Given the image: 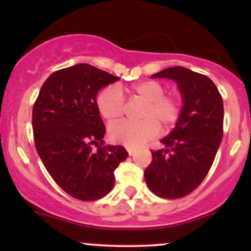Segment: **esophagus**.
Returning <instances> with one entry per match:
<instances>
[{
	"label": "esophagus",
	"instance_id": "obj_1",
	"mask_svg": "<svg viewBox=\"0 0 251 251\" xmlns=\"http://www.w3.org/2000/svg\"><path fill=\"white\" fill-rule=\"evenodd\" d=\"M126 150H127V152H128L129 155H132L135 152V149L134 148H126Z\"/></svg>",
	"mask_w": 251,
	"mask_h": 251
}]
</instances>
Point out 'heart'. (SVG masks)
<instances>
[{
	"instance_id": "heart-1",
	"label": "heart",
	"mask_w": 251,
	"mask_h": 251,
	"mask_svg": "<svg viewBox=\"0 0 251 251\" xmlns=\"http://www.w3.org/2000/svg\"><path fill=\"white\" fill-rule=\"evenodd\" d=\"M165 88L154 80L138 82L132 86V99L142 100L144 105L138 112V122H122L109 126L108 135L113 143L137 148L153 139L163 129H169L180 116L181 102L176 94H164ZM100 114L108 123L118 122L125 114V99L118 86L103 88L97 98Z\"/></svg>"
}]
</instances>
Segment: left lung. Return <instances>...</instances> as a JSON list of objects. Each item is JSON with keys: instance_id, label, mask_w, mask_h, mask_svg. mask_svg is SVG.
Returning a JSON list of instances; mask_svg holds the SVG:
<instances>
[{"instance_id": "left-lung-1", "label": "left lung", "mask_w": 251, "mask_h": 251, "mask_svg": "<svg viewBox=\"0 0 251 251\" xmlns=\"http://www.w3.org/2000/svg\"><path fill=\"white\" fill-rule=\"evenodd\" d=\"M152 77L177 82L183 101L176 127L160 140L164 149L151 151L152 162L144 172L154 195L175 200L198 188L214 163L223 137V99L208 76L180 66Z\"/></svg>"}]
</instances>
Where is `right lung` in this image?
Masks as SVG:
<instances>
[{
    "label": "right lung",
    "instance_id": "right-lung-1",
    "mask_svg": "<svg viewBox=\"0 0 251 251\" xmlns=\"http://www.w3.org/2000/svg\"><path fill=\"white\" fill-rule=\"evenodd\" d=\"M118 79L79 63L50 74L34 103L37 153L57 185L76 200L107 195L116 180L114 170L128 155L124 146L103 145L106 128L97 106L98 92Z\"/></svg>",
    "mask_w": 251,
    "mask_h": 251
}]
</instances>
